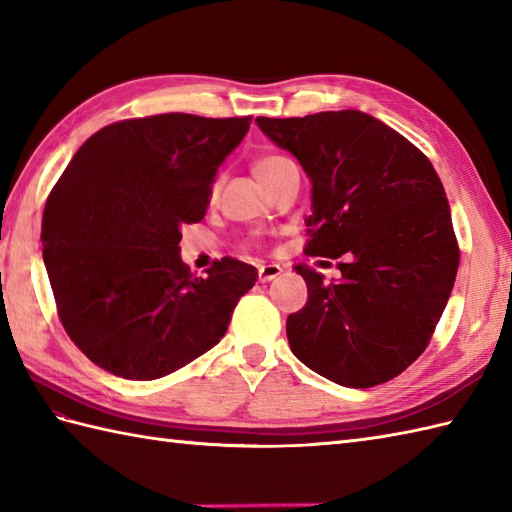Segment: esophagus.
Wrapping results in <instances>:
<instances>
[{
    "label": "esophagus",
    "instance_id": "esophagus-1",
    "mask_svg": "<svg viewBox=\"0 0 512 512\" xmlns=\"http://www.w3.org/2000/svg\"><path fill=\"white\" fill-rule=\"evenodd\" d=\"M280 274H282V267L280 265H260L258 267V280L260 282H269V280L278 278Z\"/></svg>",
    "mask_w": 512,
    "mask_h": 512
}]
</instances>
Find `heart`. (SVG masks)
Segmentation results:
<instances>
[{
    "instance_id": "obj_1",
    "label": "heart",
    "mask_w": 512,
    "mask_h": 512,
    "mask_svg": "<svg viewBox=\"0 0 512 512\" xmlns=\"http://www.w3.org/2000/svg\"><path fill=\"white\" fill-rule=\"evenodd\" d=\"M289 164H291V160H289V157H285V155L265 153V155H260V157H256V160H254V173L267 186L269 181L274 179L280 173V170L285 168V166H289ZM214 190H217V186H214Z\"/></svg>"
}]
</instances>
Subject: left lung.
<instances>
[{
  "label": "left lung",
  "instance_id": "1",
  "mask_svg": "<svg viewBox=\"0 0 512 512\" xmlns=\"http://www.w3.org/2000/svg\"><path fill=\"white\" fill-rule=\"evenodd\" d=\"M256 122L313 181L304 252L344 256L339 282L293 267L309 289L287 317L293 355L346 388L399 377L427 348L460 265L438 173L399 131L357 109Z\"/></svg>",
  "mask_w": 512,
  "mask_h": 512
}]
</instances>
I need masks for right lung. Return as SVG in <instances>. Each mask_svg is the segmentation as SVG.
<instances>
[{"mask_svg":"<svg viewBox=\"0 0 512 512\" xmlns=\"http://www.w3.org/2000/svg\"><path fill=\"white\" fill-rule=\"evenodd\" d=\"M249 122L192 113L113 122L56 181L43 263L65 333L98 368L153 381L225 335L256 269L225 256L197 278L179 258V227L206 217L217 168Z\"/></svg>","mask_w":512,"mask_h":512,"instance_id":"add662e5","label":"right lung"}]
</instances>
